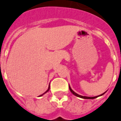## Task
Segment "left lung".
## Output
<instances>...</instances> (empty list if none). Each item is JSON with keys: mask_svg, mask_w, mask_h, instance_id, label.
<instances>
[{"mask_svg": "<svg viewBox=\"0 0 121 121\" xmlns=\"http://www.w3.org/2000/svg\"><path fill=\"white\" fill-rule=\"evenodd\" d=\"M69 90H70V91L71 92V93H72L73 94H74L75 96H77V97H79V98H83V99H94V98H98V96H102V95H104L105 94V92L104 93H103V94H102L101 95H99V96H94V97H88V96H81V95H79V94H77L76 92H75L71 88V87H70V86H69Z\"/></svg>", "mask_w": 121, "mask_h": 121, "instance_id": "1", "label": "left lung"}]
</instances>
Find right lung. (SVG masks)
Returning a JSON list of instances; mask_svg holds the SVG:
<instances>
[{"instance_id": "add662e5", "label": "right lung", "mask_w": 121, "mask_h": 121, "mask_svg": "<svg viewBox=\"0 0 121 121\" xmlns=\"http://www.w3.org/2000/svg\"><path fill=\"white\" fill-rule=\"evenodd\" d=\"M49 90H50V85H49V86H48V90H46V92H45L44 93V94H41V95H40V96H43V95H44V94H46V93L47 92H48Z\"/></svg>"}]
</instances>
